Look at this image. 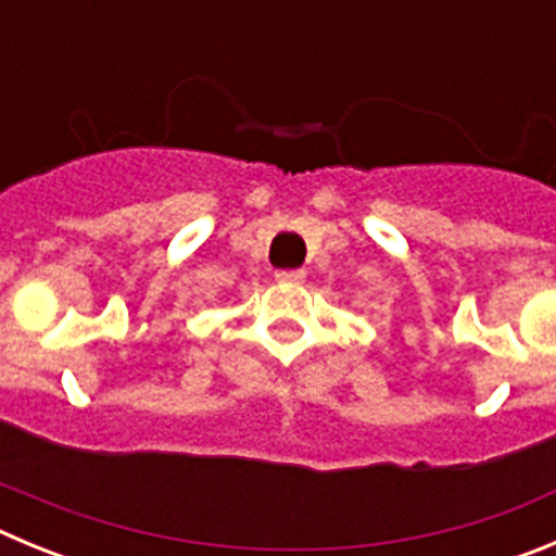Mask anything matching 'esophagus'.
<instances>
[{
  "label": "esophagus",
  "mask_w": 556,
  "mask_h": 556,
  "mask_svg": "<svg viewBox=\"0 0 556 556\" xmlns=\"http://www.w3.org/2000/svg\"><path fill=\"white\" fill-rule=\"evenodd\" d=\"M303 278H306L303 269H278V273H275V281H281V283H301Z\"/></svg>",
  "instance_id": "esophagus-1"
}]
</instances>
